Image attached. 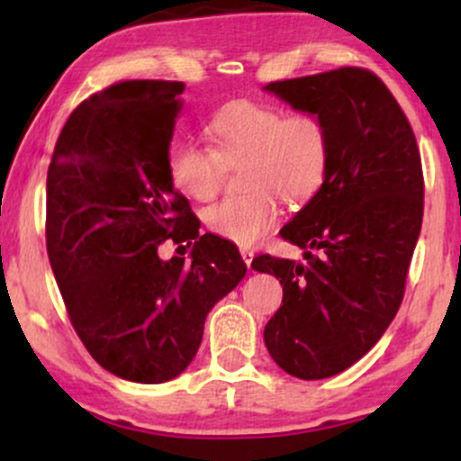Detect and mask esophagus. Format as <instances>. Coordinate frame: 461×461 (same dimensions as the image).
Returning a JSON list of instances; mask_svg holds the SVG:
<instances>
[{
	"mask_svg": "<svg viewBox=\"0 0 461 461\" xmlns=\"http://www.w3.org/2000/svg\"><path fill=\"white\" fill-rule=\"evenodd\" d=\"M240 256H242V260H245V264L249 268H251V262H253V256H256V253L251 251V249L249 247H240Z\"/></svg>",
	"mask_w": 461,
	"mask_h": 461,
	"instance_id": "esophagus-1",
	"label": "esophagus"
}]
</instances>
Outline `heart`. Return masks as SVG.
Wrapping results in <instances>:
<instances>
[{
  "label": "heart",
  "instance_id": "heart-1",
  "mask_svg": "<svg viewBox=\"0 0 461 461\" xmlns=\"http://www.w3.org/2000/svg\"><path fill=\"white\" fill-rule=\"evenodd\" d=\"M210 149L179 142L168 153V177L194 201L216 197L223 179L221 162L242 160L240 197L205 210L212 234L253 245L279 221L282 203L297 208L325 186L331 167V131L314 113L285 114L279 105L238 99L216 110L203 128Z\"/></svg>",
  "mask_w": 461,
  "mask_h": 461
}]
</instances>
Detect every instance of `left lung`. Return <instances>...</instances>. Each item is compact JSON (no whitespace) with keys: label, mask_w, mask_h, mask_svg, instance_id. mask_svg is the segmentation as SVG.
<instances>
[{"label":"left lung","mask_w":461,"mask_h":461,"mask_svg":"<svg viewBox=\"0 0 461 461\" xmlns=\"http://www.w3.org/2000/svg\"><path fill=\"white\" fill-rule=\"evenodd\" d=\"M264 88L331 131L325 186L279 230L305 262L268 253L251 262L284 285L282 308L264 327L271 357L293 377L325 379L366 356L399 312L422 225L420 151L401 105L368 68Z\"/></svg>","instance_id":"obj_1"}]
</instances>
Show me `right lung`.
<instances>
[{"label":"right lung","mask_w":461,"mask_h":461,"mask_svg":"<svg viewBox=\"0 0 461 461\" xmlns=\"http://www.w3.org/2000/svg\"><path fill=\"white\" fill-rule=\"evenodd\" d=\"M184 82L125 79L91 95L47 171V256L79 340L99 366L162 384L193 362L203 322L245 277L234 242L199 234L168 177ZM186 241L191 262L157 247Z\"/></svg>","instance_id":"1"}]
</instances>
